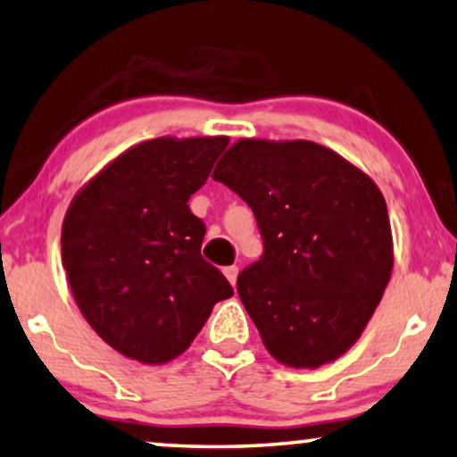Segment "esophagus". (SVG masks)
Masks as SVG:
<instances>
[{
  "label": "esophagus",
  "mask_w": 457,
  "mask_h": 457,
  "mask_svg": "<svg viewBox=\"0 0 457 457\" xmlns=\"http://www.w3.org/2000/svg\"><path fill=\"white\" fill-rule=\"evenodd\" d=\"M222 272H224V276H227V280L235 287V284H237V274H239V268H237V266H227V268L222 270Z\"/></svg>",
  "instance_id": "34e87169"
}]
</instances>
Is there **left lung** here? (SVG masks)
I'll list each match as a JSON object with an SVG mask.
<instances>
[{"label":"left lung","mask_w":457,"mask_h":457,"mask_svg":"<svg viewBox=\"0 0 457 457\" xmlns=\"http://www.w3.org/2000/svg\"><path fill=\"white\" fill-rule=\"evenodd\" d=\"M233 189L263 241L237 293L268 353L296 369L336 361L359 340L394 268L381 191L321 144L241 140L212 175Z\"/></svg>","instance_id":"8db88e82"}]
</instances>
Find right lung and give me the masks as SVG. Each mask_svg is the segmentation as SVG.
I'll use <instances>...</instances> for the list:
<instances>
[{
    "label": "right lung",
    "instance_id": "right-lung-1",
    "mask_svg": "<svg viewBox=\"0 0 457 457\" xmlns=\"http://www.w3.org/2000/svg\"><path fill=\"white\" fill-rule=\"evenodd\" d=\"M228 137H156L117 156L71 200L62 260L86 321L129 359L167 362L233 296L202 257L206 224L189 197Z\"/></svg>",
    "mask_w": 457,
    "mask_h": 457
}]
</instances>
